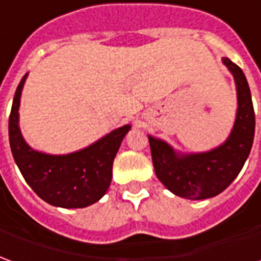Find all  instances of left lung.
Here are the masks:
<instances>
[{"instance_id":"1","label":"left lung","mask_w":261,"mask_h":261,"mask_svg":"<svg viewBox=\"0 0 261 261\" xmlns=\"http://www.w3.org/2000/svg\"><path fill=\"white\" fill-rule=\"evenodd\" d=\"M223 64L233 74L237 90L234 125L223 144L205 153L182 154L148 136L155 175L178 197L204 200L226 190L242 171L253 145L256 120L247 80L242 68L226 57Z\"/></svg>"}]
</instances>
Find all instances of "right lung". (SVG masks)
Here are the masks:
<instances>
[{
  "label": "right lung",
  "instance_id": "right-lung-1",
  "mask_svg": "<svg viewBox=\"0 0 261 261\" xmlns=\"http://www.w3.org/2000/svg\"><path fill=\"white\" fill-rule=\"evenodd\" d=\"M28 74L19 81L8 121L10 145L22 177L35 194L48 204L83 208L97 203L113 178V161L131 125L108 133L83 150L63 155L37 151L27 144L19 130V101Z\"/></svg>",
  "mask_w": 261,
  "mask_h": 261
}]
</instances>
